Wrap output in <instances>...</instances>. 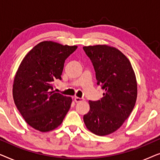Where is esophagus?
Here are the masks:
<instances>
[{
  "label": "esophagus",
  "mask_w": 160,
  "mask_h": 160,
  "mask_svg": "<svg viewBox=\"0 0 160 160\" xmlns=\"http://www.w3.org/2000/svg\"><path fill=\"white\" fill-rule=\"evenodd\" d=\"M74 100H75L76 102H79L81 101H83V100H84V98L75 97V98H74Z\"/></svg>",
  "instance_id": "obj_1"
}]
</instances>
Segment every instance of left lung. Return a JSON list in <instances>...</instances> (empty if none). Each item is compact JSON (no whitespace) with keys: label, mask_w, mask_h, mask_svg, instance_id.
<instances>
[{"label":"left lung","mask_w":160,"mask_h":160,"mask_svg":"<svg viewBox=\"0 0 160 160\" xmlns=\"http://www.w3.org/2000/svg\"><path fill=\"white\" fill-rule=\"evenodd\" d=\"M83 49L92 62L97 84L105 91L100 100H89V111L83 119L90 132L105 136L117 131L133 110L136 76L129 59L116 47L99 44Z\"/></svg>","instance_id":"1"}]
</instances>
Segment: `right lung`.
Here are the masks:
<instances>
[{
    "instance_id": "1",
    "label": "right lung",
    "mask_w": 160,
    "mask_h": 160,
    "mask_svg": "<svg viewBox=\"0 0 160 160\" xmlns=\"http://www.w3.org/2000/svg\"><path fill=\"white\" fill-rule=\"evenodd\" d=\"M77 46L44 41L25 56L15 74L13 98L25 122L35 130L49 132L62 124L72 98L56 93L54 82L61 80L65 60Z\"/></svg>"
}]
</instances>
